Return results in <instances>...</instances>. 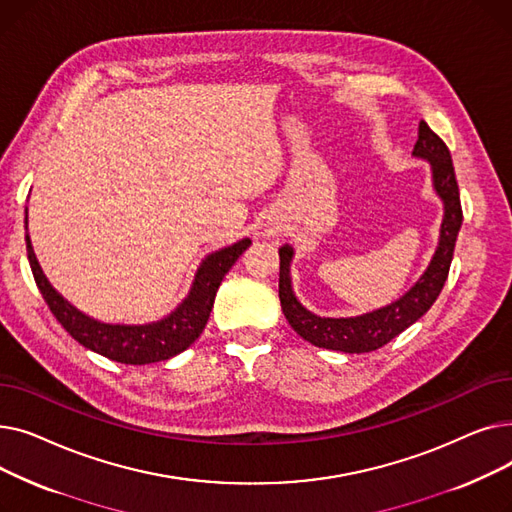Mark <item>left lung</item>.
I'll use <instances>...</instances> for the list:
<instances>
[{
	"label": "left lung",
	"mask_w": 512,
	"mask_h": 512,
	"mask_svg": "<svg viewBox=\"0 0 512 512\" xmlns=\"http://www.w3.org/2000/svg\"><path fill=\"white\" fill-rule=\"evenodd\" d=\"M413 155L429 161V166H432L434 191L444 203V220L440 228L438 249L432 261H429L427 270L398 301L357 317H319L305 309L299 299L294 297L290 280V261L294 251L290 245L280 247L282 311L292 330L307 342L340 353L378 351L380 346L388 344L400 332L413 326L440 297L448 278L456 236H459L463 224L459 184H456L452 157L446 143L423 120L419 122V139L415 143Z\"/></svg>",
	"instance_id": "obj_1"
}]
</instances>
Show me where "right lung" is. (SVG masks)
<instances>
[{
  "label": "right lung",
  "mask_w": 512,
  "mask_h": 512,
  "mask_svg": "<svg viewBox=\"0 0 512 512\" xmlns=\"http://www.w3.org/2000/svg\"><path fill=\"white\" fill-rule=\"evenodd\" d=\"M249 245L251 240L242 238L230 247L207 255L195 274L191 292L168 317L143 326H120L103 324V321H97L72 307L45 278L33 253L31 238L26 234V253H29L31 270L51 313L56 315L64 330L76 342L91 348L97 355L126 365L166 361L186 351L201 336L215 301V292H218L224 276Z\"/></svg>",
  "instance_id": "1"
}]
</instances>
